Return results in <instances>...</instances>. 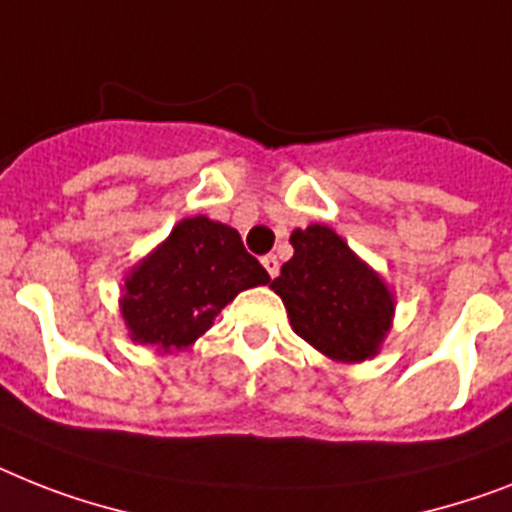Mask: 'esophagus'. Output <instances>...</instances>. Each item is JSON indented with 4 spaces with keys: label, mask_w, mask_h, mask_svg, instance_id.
I'll list each match as a JSON object with an SVG mask.
<instances>
[{
    "label": "esophagus",
    "mask_w": 512,
    "mask_h": 512,
    "mask_svg": "<svg viewBox=\"0 0 512 512\" xmlns=\"http://www.w3.org/2000/svg\"><path fill=\"white\" fill-rule=\"evenodd\" d=\"M261 264H264V269L266 272H269V277H277V274H280V261H277V256H274V253H266L264 259H261Z\"/></svg>",
    "instance_id": "obj_1"
}]
</instances>
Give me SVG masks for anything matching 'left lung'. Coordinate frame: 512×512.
<instances>
[{
	"label": "left lung",
	"instance_id": "obj_1",
	"mask_svg": "<svg viewBox=\"0 0 512 512\" xmlns=\"http://www.w3.org/2000/svg\"><path fill=\"white\" fill-rule=\"evenodd\" d=\"M293 259L282 264L272 290L282 298L295 335L335 361L374 356L392 319V295L324 225L290 235Z\"/></svg>",
	"mask_w": 512,
	"mask_h": 512
}]
</instances>
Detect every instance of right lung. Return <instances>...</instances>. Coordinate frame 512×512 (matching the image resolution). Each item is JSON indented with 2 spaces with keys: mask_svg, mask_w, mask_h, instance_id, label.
<instances>
[{
  "mask_svg": "<svg viewBox=\"0 0 512 512\" xmlns=\"http://www.w3.org/2000/svg\"><path fill=\"white\" fill-rule=\"evenodd\" d=\"M269 274L238 230L206 217L183 219L164 246L130 272L122 316L133 340L162 350L188 348L227 303Z\"/></svg>",
  "mask_w": 512,
  "mask_h": 512,
  "instance_id": "1",
  "label": "right lung"
}]
</instances>
